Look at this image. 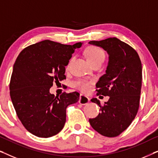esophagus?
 <instances>
[{
    "instance_id": "esophagus-1",
    "label": "esophagus",
    "mask_w": 158,
    "mask_h": 158,
    "mask_svg": "<svg viewBox=\"0 0 158 158\" xmlns=\"http://www.w3.org/2000/svg\"><path fill=\"white\" fill-rule=\"evenodd\" d=\"M90 101V99L88 97L84 96V95H81V96H80V101H79V103H81V105H85V104H88V103H89Z\"/></svg>"
}]
</instances>
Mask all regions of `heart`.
I'll use <instances>...</instances> for the list:
<instances>
[{
  "label": "heart",
  "instance_id": "obj_1",
  "mask_svg": "<svg viewBox=\"0 0 158 158\" xmlns=\"http://www.w3.org/2000/svg\"><path fill=\"white\" fill-rule=\"evenodd\" d=\"M85 55L90 64L96 62L102 63L105 59V53L102 49L98 47L90 46L85 50ZM74 86L83 92H88L90 88V82L81 80L74 83Z\"/></svg>",
  "mask_w": 158,
  "mask_h": 158
}]
</instances>
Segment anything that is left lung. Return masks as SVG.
<instances>
[{"label":"left lung","mask_w":158,"mask_h":158,"mask_svg":"<svg viewBox=\"0 0 158 158\" xmlns=\"http://www.w3.org/2000/svg\"><path fill=\"white\" fill-rule=\"evenodd\" d=\"M88 43L101 47L109 55L106 73L96 85L98 95L109 96L103 106L96 98L90 100L100 106L101 112L89 122L101 135L116 137L127 129L137 114L142 78L141 60L132 47L116 37Z\"/></svg>","instance_id":"left-lung-1"}]
</instances>
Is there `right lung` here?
<instances>
[{"instance_id": "obj_1", "label": "right lung", "mask_w": 158, "mask_h": 158, "mask_svg": "<svg viewBox=\"0 0 158 158\" xmlns=\"http://www.w3.org/2000/svg\"><path fill=\"white\" fill-rule=\"evenodd\" d=\"M81 45L44 40L26 47L17 57L10 96L19 118L32 135L47 138L59 133L65 124L67 107L78 101L77 92L55 96L49 89L53 82L66 79L65 66Z\"/></svg>"}]
</instances>
